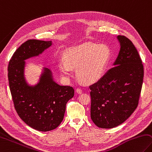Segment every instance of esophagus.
I'll return each mask as SVG.
<instances>
[{
	"instance_id": "34e87169",
	"label": "esophagus",
	"mask_w": 152,
	"mask_h": 152,
	"mask_svg": "<svg viewBox=\"0 0 152 152\" xmlns=\"http://www.w3.org/2000/svg\"><path fill=\"white\" fill-rule=\"evenodd\" d=\"M76 92L78 94H80L82 93V90L80 89V88H77L76 90Z\"/></svg>"
}]
</instances>
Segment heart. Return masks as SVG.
Returning a JSON list of instances; mask_svg holds the SVG:
<instances>
[{
	"instance_id": "obj_1",
	"label": "heart",
	"mask_w": 152,
	"mask_h": 152,
	"mask_svg": "<svg viewBox=\"0 0 152 152\" xmlns=\"http://www.w3.org/2000/svg\"><path fill=\"white\" fill-rule=\"evenodd\" d=\"M111 59V51L104 44L84 43L65 52L58 67L62 77L68 79L76 68L77 78L85 84H94L102 78Z\"/></svg>"
}]
</instances>
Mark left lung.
<instances>
[{"label": "left lung", "instance_id": "1", "mask_svg": "<svg viewBox=\"0 0 152 152\" xmlns=\"http://www.w3.org/2000/svg\"><path fill=\"white\" fill-rule=\"evenodd\" d=\"M120 50L116 60L100 80L90 86L91 119L99 128L124 123L136 109L141 93L143 66L137 49L124 36H117Z\"/></svg>", "mask_w": 152, "mask_h": 152}]
</instances>
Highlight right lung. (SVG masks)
Returning <instances> with one entry per match:
<instances>
[{
  "mask_svg": "<svg viewBox=\"0 0 152 152\" xmlns=\"http://www.w3.org/2000/svg\"><path fill=\"white\" fill-rule=\"evenodd\" d=\"M52 41L28 40L12 55L8 66L10 90L15 107L22 120L32 128L48 132L56 128L64 118L66 104L74 90L54 81L52 71L43 67L38 81L30 85L24 75L25 60L40 56Z\"/></svg>",
  "mask_w": 152,
  "mask_h": 152,
  "instance_id": "1",
  "label": "right lung"
}]
</instances>
